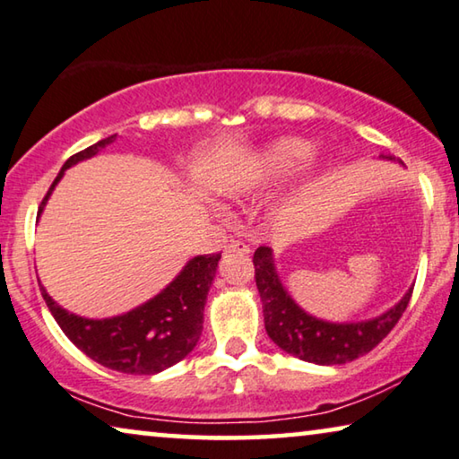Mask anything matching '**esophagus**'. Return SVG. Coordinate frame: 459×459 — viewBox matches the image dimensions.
Returning a JSON list of instances; mask_svg holds the SVG:
<instances>
[{"mask_svg": "<svg viewBox=\"0 0 459 459\" xmlns=\"http://www.w3.org/2000/svg\"><path fill=\"white\" fill-rule=\"evenodd\" d=\"M227 251H229V253H243V255H247V253L251 251V247H249L247 243L235 241V238H232V241L227 245Z\"/></svg>", "mask_w": 459, "mask_h": 459, "instance_id": "1", "label": "esophagus"}]
</instances>
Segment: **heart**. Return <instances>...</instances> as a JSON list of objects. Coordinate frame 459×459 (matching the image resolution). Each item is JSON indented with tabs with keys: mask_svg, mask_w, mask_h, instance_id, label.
<instances>
[{
	"mask_svg": "<svg viewBox=\"0 0 459 459\" xmlns=\"http://www.w3.org/2000/svg\"><path fill=\"white\" fill-rule=\"evenodd\" d=\"M313 156L311 142L300 138H282L268 143L243 164L227 181V191L232 195L273 187L290 179L305 167Z\"/></svg>",
	"mask_w": 459,
	"mask_h": 459,
	"instance_id": "obj_1",
	"label": "heart"
}]
</instances>
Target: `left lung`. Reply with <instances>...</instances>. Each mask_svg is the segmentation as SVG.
Masks as SVG:
<instances>
[{
    "label": "left lung",
    "instance_id": "1",
    "mask_svg": "<svg viewBox=\"0 0 459 459\" xmlns=\"http://www.w3.org/2000/svg\"><path fill=\"white\" fill-rule=\"evenodd\" d=\"M394 160V156H383ZM255 284L262 297L265 332L276 346L300 360L316 365H344L371 352L394 330L412 297L410 289L402 300L383 316L357 324H332L305 313L280 282L270 247L253 253Z\"/></svg>",
    "mask_w": 459,
    "mask_h": 459
}]
</instances>
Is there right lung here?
Here are the masks:
<instances>
[{"mask_svg": "<svg viewBox=\"0 0 459 459\" xmlns=\"http://www.w3.org/2000/svg\"><path fill=\"white\" fill-rule=\"evenodd\" d=\"M117 135H108L82 152L70 156L55 177L53 186L40 202L39 214L49 200L65 169L92 159ZM221 253L189 259L167 289L135 309L108 319H86L67 313L43 290V299L61 330L86 357L99 365L127 375H154L173 367L194 351L204 330V305H206L212 280L216 276Z\"/></svg>", "mask_w": 459, "mask_h": 459, "instance_id": "right-lung-1", "label": "right lung"}]
</instances>
